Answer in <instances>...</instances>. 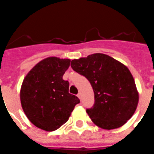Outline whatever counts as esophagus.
I'll list each match as a JSON object with an SVG mask.
<instances>
[{
  "label": "esophagus",
  "mask_w": 154,
  "mask_h": 154,
  "mask_svg": "<svg viewBox=\"0 0 154 154\" xmlns=\"http://www.w3.org/2000/svg\"><path fill=\"white\" fill-rule=\"evenodd\" d=\"M77 96H78L79 98L80 99H81V97H82V95H81V93H80V92H79L78 93V95H77Z\"/></svg>",
  "instance_id": "obj_1"
}]
</instances>
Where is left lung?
I'll return each instance as SVG.
<instances>
[{"instance_id": "left-lung-1", "label": "left lung", "mask_w": 154, "mask_h": 154, "mask_svg": "<svg viewBox=\"0 0 154 154\" xmlns=\"http://www.w3.org/2000/svg\"><path fill=\"white\" fill-rule=\"evenodd\" d=\"M71 67L92 85L95 103L86 112L96 126L104 130L116 129L132 117L139 93L126 65L109 55L96 53L72 60Z\"/></svg>"}]
</instances>
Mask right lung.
<instances>
[{"instance_id": "obj_1", "label": "right lung", "mask_w": 154, "mask_h": 154, "mask_svg": "<svg viewBox=\"0 0 154 154\" xmlns=\"http://www.w3.org/2000/svg\"><path fill=\"white\" fill-rule=\"evenodd\" d=\"M70 62V59L48 57L34 66L24 79L20 92L21 106L28 119L42 130H56L67 122L80 103L69 92V82L62 79Z\"/></svg>"}]
</instances>
